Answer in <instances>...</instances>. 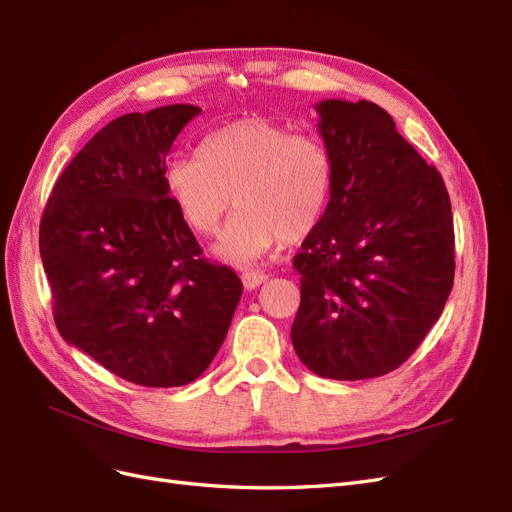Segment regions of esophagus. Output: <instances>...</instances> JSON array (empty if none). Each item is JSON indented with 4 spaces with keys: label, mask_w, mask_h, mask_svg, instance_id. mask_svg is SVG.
Instances as JSON below:
<instances>
[{
    "label": "esophagus",
    "mask_w": 512,
    "mask_h": 512,
    "mask_svg": "<svg viewBox=\"0 0 512 512\" xmlns=\"http://www.w3.org/2000/svg\"><path fill=\"white\" fill-rule=\"evenodd\" d=\"M241 280H243V286H245L247 290H254V288H258L260 284H265V282L269 280V275L260 273V271H245V273L241 275Z\"/></svg>",
    "instance_id": "1"
}]
</instances>
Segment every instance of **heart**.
<instances>
[{
	"label": "heart",
	"mask_w": 512,
	"mask_h": 512,
	"mask_svg": "<svg viewBox=\"0 0 512 512\" xmlns=\"http://www.w3.org/2000/svg\"><path fill=\"white\" fill-rule=\"evenodd\" d=\"M333 162L314 134L265 115H247L209 132L200 153L175 156L164 185L200 235H215L235 203L239 215L215 256L247 267L280 241L312 235L329 205Z\"/></svg>",
	"instance_id": "b5f03b06"
}]
</instances>
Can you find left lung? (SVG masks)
<instances>
[{
    "mask_svg": "<svg viewBox=\"0 0 512 512\" xmlns=\"http://www.w3.org/2000/svg\"><path fill=\"white\" fill-rule=\"evenodd\" d=\"M316 111L333 183L292 260L301 273L292 346L322 378H378L410 359L451 294V200L378 104L322 100Z\"/></svg>",
    "mask_w": 512,
    "mask_h": 512,
    "instance_id": "obj_1",
    "label": "left lung"
}]
</instances>
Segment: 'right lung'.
Returning a JSON list of instances; mask_svg holds the SVG:
<instances>
[{
  "instance_id": "1",
  "label": "right lung",
  "mask_w": 512,
  "mask_h": 512,
  "mask_svg": "<svg viewBox=\"0 0 512 512\" xmlns=\"http://www.w3.org/2000/svg\"><path fill=\"white\" fill-rule=\"evenodd\" d=\"M200 108L113 119L57 179L40 222L55 324L115 376L183 386L211 365L243 284L213 265L164 185L166 156Z\"/></svg>"
}]
</instances>
